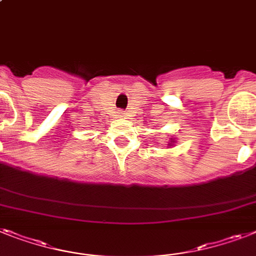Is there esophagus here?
I'll return each mask as SVG.
<instances>
[{
    "instance_id": "esophagus-1",
    "label": "esophagus",
    "mask_w": 256,
    "mask_h": 256,
    "mask_svg": "<svg viewBox=\"0 0 256 256\" xmlns=\"http://www.w3.org/2000/svg\"><path fill=\"white\" fill-rule=\"evenodd\" d=\"M122 116H124V115H122Z\"/></svg>"
}]
</instances>
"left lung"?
<instances>
[{
    "instance_id": "1",
    "label": "left lung",
    "mask_w": 256,
    "mask_h": 256,
    "mask_svg": "<svg viewBox=\"0 0 256 256\" xmlns=\"http://www.w3.org/2000/svg\"><path fill=\"white\" fill-rule=\"evenodd\" d=\"M175 144H176V140H175L174 137H171L170 141H168V146H174Z\"/></svg>"
}]
</instances>
